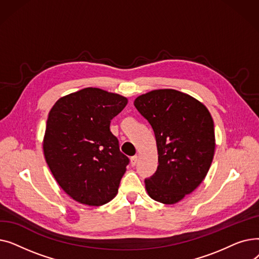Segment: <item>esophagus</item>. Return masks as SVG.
Returning <instances> with one entry per match:
<instances>
[{
    "mask_svg": "<svg viewBox=\"0 0 259 259\" xmlns=\"http://www.w3.org/2000/svg\"><path fill=\"white\" fill-rule=\"evenodd\" d=\"M137 162H138V156L137 155H134V156H132L130 158V164H131L132 167H134L135 165H137Z\"/></svg>",
    "mask_w": 259,
    "mask_h": 259,
    "instance_id": "esophagus-1",
    "label": "esophagus"
}]
</instances>
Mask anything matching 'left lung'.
<instances>
[{
  "mask_svg": "<svg viewBox=\"0 0 259 259\" xmlns=\"http://www.w3.org/2000/svg\"><path fill=\"white\" fill-rule=\"evenodd\" d=\"M134 106L151 125L157 146V170L145 180L146 190L152 199L173 205L193 192L210 169L213 118L202 103L174 89L142 94Z\"/></svg>",
  "mask_w": 259,
  "mask_h": 259,
  "instance_id": "obj_1",
  "label": "left lung"
}]
</instances>
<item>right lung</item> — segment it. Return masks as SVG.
I'll return each instance as SVG.
<instances>
[{"label": "right lung", "instance_id": "add662e5", "mask_svg": "<svg viewBox=\"0 0 259 259\" xmlns=\"http://www.w3.org/2000/svg\"><path fill=\"white\" fill-rule=\"evenodd\" d=\"M122 95L85 88L61 98L48 115L43 150L64 191L88 206L115 197L129 158L119 151L110 121L126 107Z\"/></svg>", "mask_w": 259, "mask_h": 259}]
</instances>
